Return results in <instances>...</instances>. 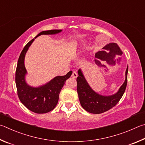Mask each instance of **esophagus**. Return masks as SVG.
<instances>
[{
  "instance_id": "1",
  "label": "esophagus",
  "mask_w": 145,
  "mask_h": 145,
  "mask_svg": "<svg viewBox=\"0 0 145 145\" xmlns=\"http://www.w3.org/2000/svg\"><path fill=\"white\" fill-rule=\"evenodd\" d=\"M78 76V74L76 72H73L72 76H71V77L73 78H76Z\"/></svg>"
}]
</instances>
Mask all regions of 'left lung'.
Here are the masks:
<instances>
[{
  "mask_svg": "<svg viewBox=\"0 0 145 145\" xmlns=\"http://www.w3.org/2000/svg\"><path fill=\"white\" fill-rule=\"evenodd\" d=\"M78 73L77 91L80 102L83 108L90 113L100 114L110 110L119 102L125 92L127 83L128 65L125 71V79L122 85L115 93L110 95H103L95 92L86 80L81 69L78 70Z\"/></svg>",
  "mask_w": 145,
  "mask_h": 145,
  "instance_id": "obj_1",
  "label": "left lung"
}]
</instances>
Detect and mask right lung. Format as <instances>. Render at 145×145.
Returning <instances> with one entry per match:
<instances>
[{"label":"right lung","instance_id":"add662e5","mask_svg":"<svg viewBox=\"0 0 145 145\" xmlns=\"http://www.w3.org/2000/svg\"><path fill=\"white\" fill-rule=\"evenodd\" d=\"M62 31V30L42 31L37 35L34 39L40 35H54ZM34 39L27 43L20 55L16 70L15 82L18 95L23 105L32 112L42 114L50 112L55 108L58 103L61 89L64 85L65 81L71 77L72 72L69 71L65 76H58L46 84L37 87L28 85L25 80L27 71L25 67V57Z\"/></svg>","mask_w":145,"mask_h":145}]
</instances>
